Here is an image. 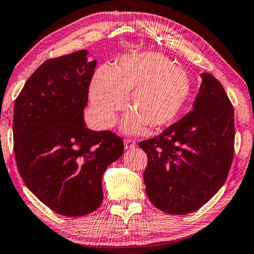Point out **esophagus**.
<instances>
[{
  "instance_id": "34e87169",
  "label": "esophagus",
  "mask_w": 254,
  "mask_h": 254,
  "mask_svg": "<svg viewBox=\"0 0 254 254\" xmlns=\"http://www.w3.org/2000/svg\"><path fill=\"white\" fill-rule=\"evenodd\" d=\"M134 146H136V143H134L132 139H124V147H125V150L133 149Z\"/></svg>"
}]
</instances>
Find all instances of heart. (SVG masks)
I'll return each instance as SVG.
<instances>
[{"label": "heart", "mask_w": 254, "mask_h": 254, "mask_svg": "<svg viewBox=\"0 0 254 254\" xmlns=\"http://www.w3.org/2000/svg\"><path fill=\"white\" fill-rule=\"evenodd\" d=\"M191 83L185 71L159 53L125 56L114 69L102 66L89 88L91 110L102 127H111L127 104L131 114L124 131L139 132L144 127L160 130L177 120L188 103Z\"/></svg>", "instance_id": "b5f03b06"}]
</instances>
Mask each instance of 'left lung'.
<instances>
[{
	"label": "left lung",
	"mask_w": 254,
	"mask_h": 254,
	"mask_svg": "<svg viewBox=\"0 0 254 254\" xmlns=\"http://www.w3.org/2000/svg\"><path fill=\"white\" fill-rule=\"evenodd\" d=\"M200 76L192 111L138 144L147 156V197L169 214H188L206 204L224 185L232 165V103L216 77Z\"/></svg>",
	"instance_id": "obj_1"
}]
</instances>
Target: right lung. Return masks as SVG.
<instances>
[{
    "label": "right lung",
    "instance_id": "1",
    "mask_svg": "<svg viewBox=\"0 0 254 254\" xmlns=\"http://www.w3.org/2000/svg\"><path fill=\"white\" fill-rule=\"evenodd\" d=\"M88 51L50 59L28 78L14 105V152L24 184L56 213L85 216L103 200L102 177L124 152L111 131L85 127L96 60Z\"/></svg>",
    "mask_w": 254,
    "mask_h": 254
}]
</instances>
